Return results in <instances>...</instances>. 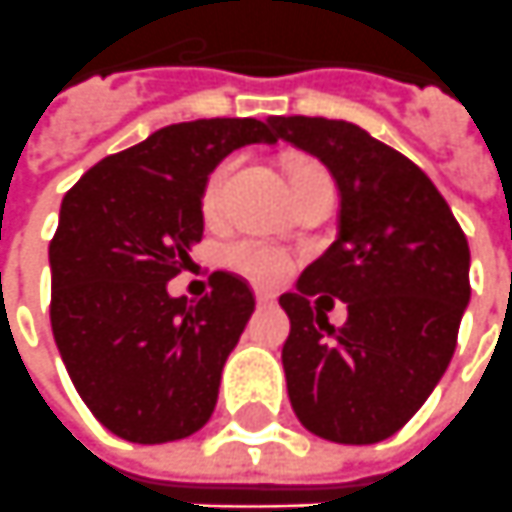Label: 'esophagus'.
Returning a JSON list of instances; mask_svg holds the SVG:
<instances>
[{"label": "esophagus", "instance_id": "1", "mask_svg": "<svg viewBox=\"0 0 512 512\" xmlns=\"http://www.w3.org/2000/svg\"><path fill=\"white\" fill-rule=\"evenodd\" d=\"M256 303H259V306H273V303H276V295L267 290H256Z\"/></svg>", "mask_w": 512, "mask_h": 512}]
</instances>
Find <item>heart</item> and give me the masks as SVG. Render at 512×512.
I'll list each match as a JSON object with an SVG mask.
<instances>
[{"instance_id":"b5f03b06","label":"heart","mask_w":512,"mask_h":512,"mask_svg":"<svg viewBox=\"0 0 512 512\" xmlns=\"http://www.w3.org/2000/svg\"><path fill=\"white\" fill-rule=\"evenodd\" d=\"M236 167V158H225L217 167L211 169L209 181L203 186V214L209 220H217L222 211V200H225V186L231 181V172ZM287 175H290L292 195L298 197L306 189L312 186H323V183H331L329 172L309 161V158H295L287 167ZM225 264L245 276L253 284H278L281 278L287 276L292 270V259L287 250L276 248L270 242H259V239H239L234 245L225 248Z\"/></svg>"}]
</instances>
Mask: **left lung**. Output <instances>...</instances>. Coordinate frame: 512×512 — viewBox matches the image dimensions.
Masks as SVG:
<instances>
[{
  "instance_id": "obj_1",
  "label": "left lung",
  "mask_w": 512,
  "mask_h": 512,
  "mask_svg": "<svg viewBox=\"0 0 512 512\" xmlns=\"http://www.w3.org/2000/svg\"><path fill=\"white\" fill-rule=\"evenodd\" d=\"M278 139L315 155L340 189V231L278 303L292 410L312 435L368 446L421 410L457 345L471 253L435 183L368 130L323 116H270ZM315 294L349 306L328 326Z\"/></svg>"
}]
</instances>
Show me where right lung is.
<instances>
[{
    "label": "right lung",
    "mask_w": 512,
    "mask_h": 512,
    "mask_svg": "<svg viewBox=\"0 0 512 512\" xmlns=\"http://www.w3.org/2000/svg\"><path fill=\"white\" fill-rule=\"evenodd\" d=\"M245 144H276L259 119H195L102 158L66 192L49 245L52 334L80 398L116 438L195 435L222 365L253 315L242 278L214 273L211 295L172 298L203 236V186Z\"/></svg>",
    "instance_id": "right-lung-1"
}]
</instances>
